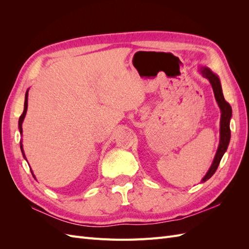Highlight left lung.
<instances>
[{
	"mask_svg": "<svg viewBox=\"0 0 249 249\" xmlns=\"http://www.w3.org/2000/svg\"><path fill=\"white\" fill-rule=\"evenodd\" d=\"M199 72L203 78L209 80L210 84L212 85L215 100L218 104V106L220 108L221 112V117H220V139H219V145H218L216 155L214 157V160L212 165H211L210 169L206 173V176L202 178L201 183L206 182L211 177H212L215 171L218 168V165H219L224 153L227 152L229 143L231 140V129H230V122L231 118V105L224 100V96L222 93V88H221V83L219 78L216 73H214L207 66H201L199 67Z\"/></svg>",
	"mask_w": 249,
	"mask_h": 249,
	"instance_id": "obj_1",
	"label": "left lung"
}]
</instances>
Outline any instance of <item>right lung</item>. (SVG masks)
I'll return each mask as SVG.
<instances>
[{
    "label": "right lung",
    "instance_id": "1",
    "mask_svg": "<svg viewBox=\"0 0 249 249\" xmlns=\"http://www.w3.org/2000/svg\"><path fill=\"white\" fill-rule=\"evenodd\" d=\"M28 92H29V89L27 90V92H26V95H25V105H24V112H22V114L20 115V117H19V119H18V130H19V133H20V135H22V122H24V119H25V116H26V113H27V110H28ZM20 150H21V154H22V156H24V158L26 159V156H25V152H24V148H22V143H21V141H20ZM27 160V159H26ZM28 162V161H27ZM31 172H32V175H33V171L31 170ZM33 177L35 178V176L33 175Z\"/></svg>",
    "mask_w": 249,
    "mask_h": 249
}]
</instances>
